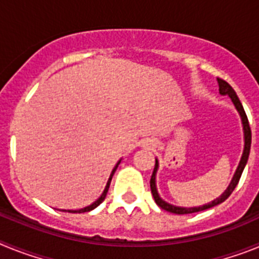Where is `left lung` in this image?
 Returning a JSON list of instances; mask_svg holds the SVG:
<instances>
[{"mask_svg":"<svg viewBox=\"0 0 259 259\" xmlns=\"http://www.w3.org/2000/svg\"><path fill=\"white\" fill-rule=\"evenodd\" d=\"M218 83H219V92L221 95H227L230 96L231 100H232L233 105L236 106L237 111L240 113V116H241V120H242V125H244V135H245V148H244V153H242V157H241V161H240L239 167H237L236 172L233 175V179L231 182V184L228 185V188L226 189L223 194H222L221 197L214 200L212 202L207 203V205H203V206H198V207H178V206H174V205H170V203L164 202L159 196H158V192L157 188H155V172H157V168H158V161L155 159V166H154V170H153L152 174V178H150V191H152L153 197H154L155 203H157L158 206L161 207V209L166 210V211H170L174 212V214H192V212H197V211H202V210H206L210 209L212 206H217L218 203H222L223 201L227 200L228 197L231 196V193L233 192V189L236 188L237 183H239L240 178H241V174L244 171V167H245L246 162H248V158H249V153H250V144H251V131H250V125H249V120H248V116L245 114V110L242 107L241 102H240L239 97H237L236 92L233 91L232 87L226 81V80L221 79L218 77Z\"/></svg>","mask_w":259,"mask_h":259,"instance_id":"1","label":"left lung"}]
</instances>
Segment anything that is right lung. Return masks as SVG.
<instances>
[{
  "label": "right lung",
  "instance_id": "add662e5",
  "mask_svg": "<svg viewBox=\"0 0 259 259\" xmlns=\"http://www.w3.org/2000/svg\"><path fill=\"white\" fill-rule=\"evenodd\" d=\"M120 162V161H119ZM119 162L118 163H116V166L114 167V170L111 171V175H110V178H109V182H107V184H106V188H105V191H104V193L101 194V197L98 198L97 201H95V202L92 203V205H89V206H87V207H84V209H80V210H61V211H68V212H87V211H91V210H93V209H96V207L98 206V205H100V203L102 202V201L105 200V197H106V194H107V191H109V187H110V182H111V178H113V175H114V172H115V170H116V167H118V164H119Z\"/></svg>",
  "mask_w": 259,
  "mask_h": 259
}]
</instances>
